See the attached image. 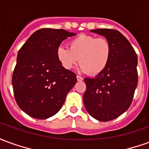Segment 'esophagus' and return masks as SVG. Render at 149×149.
<instances>
[{"instance_id": "esophagus-1", "label": "esophagus", "mask_w": 149, "mask_h": 149, "mask_svg": "<svg viewBox=\"0 0 149 149\" xmlns=\"http://www.w3.org/2000/svg\"><path fill=\"white\" fill-rule=\"evenodd\" d=\"M77 81H83V78L80 77V76H77Z\"/></svg>"}]
</instances>
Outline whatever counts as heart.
<instances>
[{"label":"heart","instance_id":"obj_1","mask_svg":"<svg viewBox=\"0 0 149 149\" xmlns=\"http://www.w3.org/2000/svg\"><path fill=\"white\" fill-rule=\"evenodd\" d=\"M112 55V47L105 38L81 34L68 41V48L60 45L56 58L63 68L71 70L80 62L79 70L91 75L100 74L106 68Z\"/></svg>","mask_w":149,"mask_h":149}]
</instances>
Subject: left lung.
<instances>
[{
    "instance_id": "8db88e82",
    "label": "left lung",
    "mask_w": 149,
    "mask_h": 149,
    "mask_svg": "<svg viewBox=\"0 0 149 149\" xmlns=\"http://www.w3.org/2000/svg\"><path fill=\"white\" fill-rule=\"evenodd\" d=\"M92 33L109 41V63L94 78H84L86 91L83 100L88 114L99 121L117 118L131 105L137 86V56L126 37L119 31L97 29Z\"/></svg>"
}]
</instances>
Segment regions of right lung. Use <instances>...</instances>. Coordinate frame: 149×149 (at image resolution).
I'll list each match as a JSON object with an SVG mask.
<instances>
[{
    "instance_id": "right-lung-1",
    "label": "right lung",
    "mask_w": 149,
    "mask_h": 149,
    "mask_svg": "<svg viewBox=\"0 0 149 149\" xmlns=\"http://www.w3.org/2000/svg\"><path fill=\"white\" fill-rule=\"evenodd\" d=\"M75 35L65 29H41L19 50L12 84L18 106L31 117L45 120L57 113L77 83L76 74L63 68L56 56L62 41Z\"/></svg>"
}]
</instances>
